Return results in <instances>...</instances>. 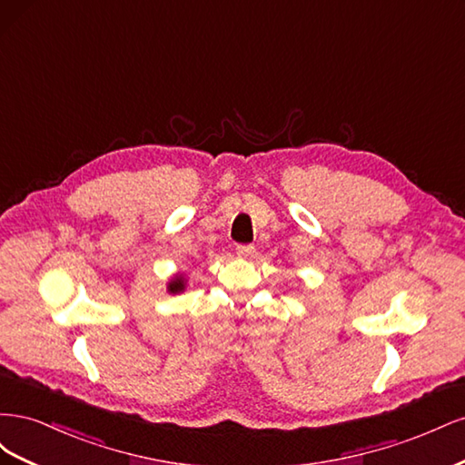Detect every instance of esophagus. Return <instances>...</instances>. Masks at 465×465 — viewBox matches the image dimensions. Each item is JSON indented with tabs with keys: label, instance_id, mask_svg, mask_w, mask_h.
Returning <instances> with one entry per match:
<instances>
[{
	"label": "esophagus",
	"instance_id": "1",
	"mask_svg": "<svg viewBox=\"0 0 465 465\" xmlns=\"http://www.w3.org/2000/svg\"><path fill=\"white\" fill-rule=\"evenodd\" d=\"M256 252V246L254 244H238L236 246V254L241 258H248Z\"/></svg>",
	"mask_w": 465,
	"mask_h": 465
}]
</instances>
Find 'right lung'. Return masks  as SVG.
<instances>
[{
  "mask_svg": "<svg viewBox=\"0 0 465 465\" xmlns=\"http://www.w3.org/2000/svg\"><path fill=\"white\" fill-rule=\"evenodd\" d=\"M182 289H184V281H182V277H174L171 281V285H168V291H171V292H178Z\"/></svg>",
  "mask_w": 465,
  "mask_h": 465,
  "instance_id": "obj_1",
  "label": "right lung"
}]
</instances>
